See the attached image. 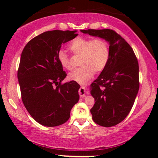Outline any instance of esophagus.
I'll return each instance as SVG.
<instances>
[{"label": "esophagus", "mask_w": 158, "mask_h": 158, "mask_svg": "<svg viewBox=\"0 0 158 158\" xmlns=\"http://www.w3.org/2000/svg\"><path fill=\"white\" fill-rule=\"evenodd\" d=\"M85 93H86V91H85V86H81V88H79V96H80L81 97L84 98V97H86V95H85Z\"/></svg>", "instance_id": "34e87169"}]
</instances>
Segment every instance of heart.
I'll use <instances>...</instances> for the list:
<instances>
[{"mask_svg": "<svg viewBox=\"0 0 158 158\" xmlns=\"http://www.w3.org/2000/svg\"><path fill=\"white\" fill-rule=\"evenodd\" d=\"M69 50L75 56H81L80 68L68 74V79L79 83H85L94 76V71H102L108 64L110 51L109 44L106 39L97 38L78 37L68 45ZM59 64L65 70H71L70 59L64 51L58 52Z\"/></svg>", "mask_w": 158, "mask_h": 158, "instance_id": "b5f03b06", "label": "heart"}]
</instances>
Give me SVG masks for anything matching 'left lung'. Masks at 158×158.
<instances>
[{
	"mask_svg": "<svg viewBox=\"0 0 158 158\" xmlns=\"http://www.w3.org/2000/svg\"><path fill=\"white\" fill-rule=\"evenodd\" d=\"M81 32L106 39L109 44L108 64L90 85V94L95 99L90 113L97 124L114 126L128 116L138 93V61L131 46L114 30H81Z\"/></svg>",
	"mask_w": 158,
	"mask_h": 158,
	"instance_id": "left-lung-1",
	"label": "left lung"
}]
</instances>
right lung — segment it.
Wrapping results in <instances>:
<instances>
[{"label": "right lung", "instance_id": "obj_1", "mask_svg": "<svg viewBox=\"0 0 158 158\" xmlns=\"http://www.w3.org/2000/svg\"><path fill=\"white\" fill-rule=\"evenodd\" d=\"M77 32H44L30 40L21 53L18 70L21 99L29 114L42 126L66 123L79 99L77 81L61 84L67 74L57 57L61 44L77 37Z\"/></svg>", "mask_w": 158, "mask_h": 158}]
</instances>
